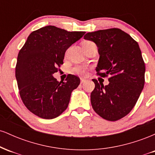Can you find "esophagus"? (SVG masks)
Masks as SVG:
<instances>
[{
  "instance_id": "34e87169",
  "label": "esophagus",
  "mask_w": 155,
  "mask_h": 155,
  "mask_svg": "<svg viewBox=\"0 0 155 155\" xmlns=\"http://www.w3.org/2000/svg\"><path fill=\"white\" fill-rule=\"evenodd\" d=\"M85 81H86V79H81V84L85 82Z\"/></svg>"
}]
</instances>
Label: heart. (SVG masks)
Returning <instances> with one entry per match:
<instances>
[{"label":"heart","mask_w":155,"mask_h":155,"mask_svg":"<svg viewBox=\"0 0 155 155\" xmlns=\"http://www.w3.org/2000/svg\"><path fill=\"white\" fill-rule=\"evenodd\" d=\"M87 42H90V41H85L84 43H87ZM73 73L76 74H79V75H85L87 74V70L85 68L81 67V66H76L74 67L72 69Z\"/></svg>","instance_id":"obj_1"}]
</instances>
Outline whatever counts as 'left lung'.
Instances as JSON below:
<instances>
[{
    "mask_svg": "<svg viewBox=\"0 0 155 155\" xmlns=\"http://www.w3.org/2000/svg\"><path fill=\"white\" fill-rule=\"evenodd\" d=\"M84 38L98 48L97 75L110 76L106 86L92 79L95 84L90 95L92 108L105 120H120L133 109L144 86L145 64L139 46L119 28L87 33Z\"/></svg>",
    "mask_w": 155,
    "mask_h": 155,
    "instance_id": "left-lung-1",
    "label": "left lung"
}]
</instances>
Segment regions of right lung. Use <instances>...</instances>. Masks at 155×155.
Wrapping results in <instances>:
<instances>
[{"instance_id":"right-lung-1","label":"right lung","mask_w":155,"mask_h":155,"mask_svg":"<svg viewBox=\"0 0 155 155\" xmlns=\"http://www.w3.org/2000/svg\"><path fill=\"white\" fill-rule=\"evenodd\" d=\"M48 25L32 32L17 57L15 76L23 104L41 118L51 120L66 109L80 79L69 74L65 81L52 75L63 64L65 51L84 35Z\"/></svg>"}]
</instances>
